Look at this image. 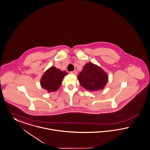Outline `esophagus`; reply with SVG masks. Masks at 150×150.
<instances>
[{
  "mask_svg": "<svg viewBox=\"0 0 150 150\" xmlns=\"http://www.w3.org/2000/svg\"><path fill=\"white\" fill-rule=\"evenodd\" d=\"M71 74H73V75H77L78 74V71L76 70H74V71H72L70 72Z\"/></svg>",
  "mask_w": 150,
  "mask_h": 150,
  "instance_id": "obj_1",
  "label": "esophagus"
}]
</instances>
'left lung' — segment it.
Instances as JSON below:
<instances>
[{"mask_svg":"<svg viewBox=\"0 0 150 150\" xmlns=\"http://www.w3.org/2000/svg\"><path fill=\"white\" fill-rule=\"evenodd\" d=\"M78 79L83 88L93 92L105 88L108 81V76L100 67L89 62L84 65Z\"/></svg>","mask_w":150,"mask_h":150,"instance_id":"left-lung-1","label":"left lung"}]
</instances>
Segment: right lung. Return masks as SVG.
Returning a JSON list of instances; mask_svg holds the SVG:
<instances>
[{
    "instance_id": "add662e5",
    "label": "right lung",
    "mask_w": 150,
    "mask_h": 150,
    "mask_svg": "<svg viewBox=\"0 0 150 150\" xmlns=\"http://www.w3.org/2000/svg\"><path fill=\"white\" fill-rule=\"evenodd\" d=\"M67 74V72L52 66L43 74L40 80L41 86L49 92H55L60 87L64 77Z\"/></svg>"
}]
</instances>
